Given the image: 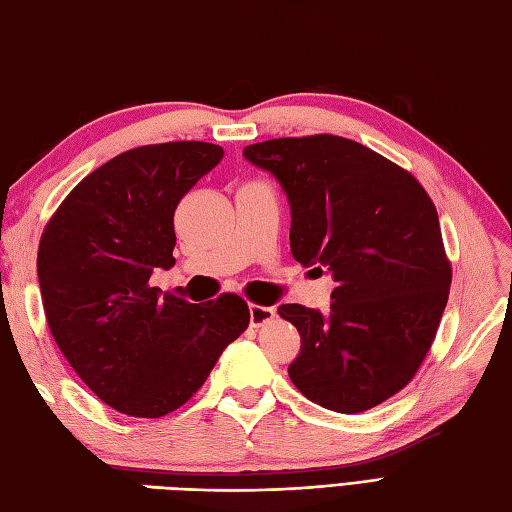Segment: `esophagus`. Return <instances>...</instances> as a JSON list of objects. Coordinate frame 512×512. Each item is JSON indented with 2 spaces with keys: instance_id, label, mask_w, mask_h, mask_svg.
I'll return each instance as SVG.
<instances>
[{
  "instance_id": "esophagus-1",
  "label": "esophagus",
  "mask_w": 512,
  "mask_h": 512,
  "mask_svg": "<svg viewBox=\"0 0 512 512\" xmlns=\"http://www.w3.org/2000/svg\"><path fill=\"white\" fill-rule=\"evenodd\" d=\"M273 317H275V308L259 306V303H250V325H253V328H259V325L268 323Z\"/></svg>"
}]
</instances>
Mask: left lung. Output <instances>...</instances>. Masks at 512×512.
<instances>
[{
  "mask_svg": "<svg viewBox=\"0 0 512 512\" xmlns=\"http://www.w3.org/2000/svg\"><path fill=\"white\" fill-rule=\"evenodd\" d=\"M244 156L288 195L292 257L336 281L328 314L279 308L301 334L290 380L339 413L380 405L416 376L449 299L436 204L407 169L343 136L273 138Z\"/></svg>",
  "mask_w": 512,
  "mask_h": 512,
  "instance_id": "8db88e82",
  "label": "left lung"
}]
</instances>
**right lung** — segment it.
Segmentation results:
<instances>
[{"label": "right lung", "instance_id": "add662e5", "mask_svg": "<svg viewBox=\"0 0 512 512\" xmlns=\"http://www.w3.org/2000/svg\"><path fill=\"white\" fill-rule=\"evenodd\" d=\"M222 156L200 140L123 151L76 184L41 233L37 275L52 339L125 416L182 407L250 323L233 292L189 303L149 286L154 268L176 264V206Z\"/></svg>", "mask_w": 512, "mask_h": 512}]
</instances>
